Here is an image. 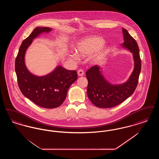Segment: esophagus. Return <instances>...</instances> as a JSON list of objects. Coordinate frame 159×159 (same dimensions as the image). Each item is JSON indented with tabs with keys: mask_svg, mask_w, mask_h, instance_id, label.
I'll use <instances>...</instances> for the list:
<instances>
[{
	"mask_svg": "<svg viewBox=\"0 0 159 159\" xmlns=\"http://www.w3.org/2000/svg\"><path fill=\"white\" fill-rule=\"evenodd\" d=\"M77 74L79 76H83L84 75V71L82 69H79L77 71Z\"/></svg>",
	"mask_w": 159,
	"mask_h": 159,
	"instance_id": "esophagus-1",
	"label": "esophagus"
}]
</instances>
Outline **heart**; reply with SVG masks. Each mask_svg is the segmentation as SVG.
<instances>
[{
  "instance_id": "heart-1",
  "label": "heart",
  "mask_w": 159,
  "mask_h": 159,
  "mask_svg": "<svg viewBox=\"0 0 159 159\" xmlns=\"http://www.w3.org/2000/svg\"><path fill=\"white\" fill-rule=\"evenodd\" d=\"M104 40L100 38L90 37L82 40L77 47V52L79 55L86 57L90 55L99 49L104 45ZM101 57L99 54L96 56L95 60H98Z\"/></svg>"
}]
</instances>
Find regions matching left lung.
Listing matches in <instances>:
<instances>
[{
  "mask_svg": "<svg viewBox=\"0 0 159 159\" xmlns=\"http://www.w3.org/2000/svg\"><path fill=\"white\" fill-rule=\"evenodd\" d=\"M124 43L122 46L133 53L134 69L128 80L121 84L114 85L108 82L101 75L98 66L88 70L87 95L92 103L99 108H111L118 106L131 96L136 89L141 70L139 50L136 40L128 31L122 28Z\"/></svg>",
  "mask_w": 159,
  "mask_h": 159,
  "instance_id": "8db88e82",
  "label": "left lung"
}]
</instances>
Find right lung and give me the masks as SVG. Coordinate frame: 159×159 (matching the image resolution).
Returning <instances> with one entry per match:
<instances>
[{"instance_id":"add662e5","label":"right lung","mask_w":159,"mask_h":159,"mask_svg":"<svg viewBox=\"0 0 159 159\" xmlns=\"http://www.w3.org/2000/svg\"><path fill=\"white\" fill-rule=\"evenodd\" d=\"M52 30L49 27H36L20 46L15 60V69L19 88L23 95L36 105L46 108L61 106L67 96L68 88L77 79L76 70H68L58 66L48 75L31 74L25 65L24 56L33 39L43 32Z\"/></svg>"}]
</instances>
